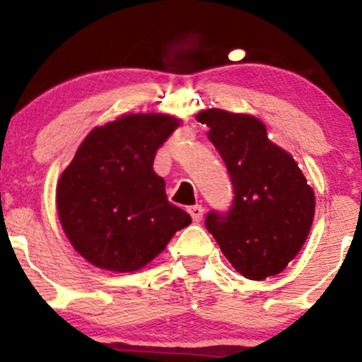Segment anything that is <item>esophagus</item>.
<instances>
[{
    "label": "esophagus",
    "mask_w": 362,
    "mask_h": 362,
    "mask_svg": "<svg viewBox=\"0 0 362 362\" xmlns=\"http://www.w3.org/2000/svg\"><path fill=\"white\" fill-rule=\"evenodd\" d=\"M189 214L192 216V219H194V223H199L202 219V214H204V209H202V206H199V204H195V206H190L189 209Z\"/></svg>",
    "instance_id": "obj_1"
}]
</instances>
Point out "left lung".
<instances>
[{
    "instance_id": "1",
    "label": "left lung",
    "mask_w": 362,
    "mask_h": 362,
    "mask_svg": "<svg viewBox=\"0 0 362 362\" xmlns=\"http://www.w3.org/2000/svg\"><path fill=\"white\" fill-rule=\"evenodd\" d=\"M221 155L233 202L211 211L206 228L231 265L247 279L281 274L310 233L315 194L293 156L271 143L259 119L209 109L197 115Z\"/></svg>"
}]
</instances>
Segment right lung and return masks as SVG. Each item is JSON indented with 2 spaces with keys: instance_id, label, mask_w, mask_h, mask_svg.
I'll use <instances>...</instances> for the list:
<instances>
[{
  "instance_id": "1",
  "label": "right lung",
  "mask_w": 362,
  "mask_h": 362,
  "mask_svg": "<svg viewBox=\"0 0 362 362\" xmlns=\"http://www.w3.org/2000/svg\"><path fill=\"white\" fill-rule=\"evenodd\" d=\"M177 126L163 114H132L95 127L62 172L56 194L62 230L90 264L138 271L192 221L170 204L153 170L156 149Z\"/></svg>"
}]
</instances>
